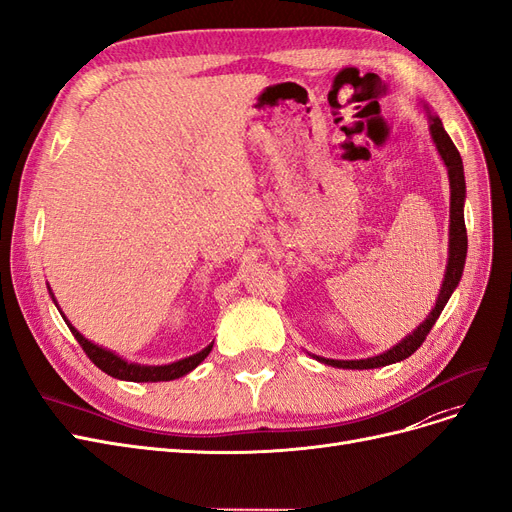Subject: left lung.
I'll return each instance as SVG.
<instances>
[{
    "label": "left lung",
    "instance_id": "left-lung-1",
    "mask_svg": "<svg viewBox=\"0 0 512 512\" xmlns=\"http://www.w3.org/2000/svg\"><path fill=\"white\" fill-rule=\"evenodd\" d=\"M430 131L434 144L443 156V161L449 171V186H451V224H449V264H447V273L443 288H440L436 307L432 313L426 317L424 324H419L407 339L400 341L396 347L390 351H385L381 356L375 358H366V360H326V358H317L324 364L337 366V368H379L400 362L404 358H409L415 354L417 347L426 341L428 332L436 324L438 315L443 313L449 296L453 294L455 286L460 284V277L464 271V262H466V250H468V235H466V222H464V197H466V182H464V165H462V156L457 152L455 144L451 142V137L443 129V122L436 116H430Z\"/></svg>",
    "mask_w": 512,
    "mask_h": 512
}]
</instances>
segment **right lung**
I'll list each match as a JSON object with an SVG mask.
<instances>
[{"label": "right lung", "instance_id": "obj_1", "mask_svg": "<svg viewBox=\"0 0 512 512\" xmlns=\"http://www.w3.org/2000/svg\"><path fill=\"white\" fill-rule=\"evenodd\" d=\"M67 326H69V330H72V334L76 337V341L80 343V347L84 349V354L88 356V360H91L97 368H101L105 375L122 379V381L142 383V381H171V379H178V377L190 373L192 368H197L209 356L211 347H214V345H207L203 351H199V354L190 356V358H184L180 362H173V364L142 366V364H129V362H125L122 358H118L116 354H112V351L93 345L91 341H86L72 324L67 322Z\"/></svg>", "mask_w": 512, "mask_h": 512}]
</instances>
